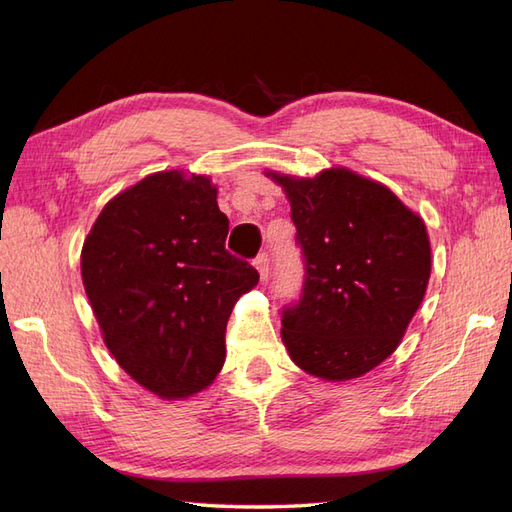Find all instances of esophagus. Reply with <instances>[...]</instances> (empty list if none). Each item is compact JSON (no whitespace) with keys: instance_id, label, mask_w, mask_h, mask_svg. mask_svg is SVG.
I'll return each mask as SVG.
<instances>
[{"instance_id":"1","label":"esophagus","mask_w":512,"mask_h":512,"mask_svg":"<svg viewBox=\"0 0 512 512\" xmlns=\"http://www.w3.org/2000/svg\"><path fill=\"white\" fill-rule=\"evenodd\" d=\"M254 267L258 269L262 280H267V277H269V256L267 254H258L256 260H254Z\"/></svg>"}]
</instances>
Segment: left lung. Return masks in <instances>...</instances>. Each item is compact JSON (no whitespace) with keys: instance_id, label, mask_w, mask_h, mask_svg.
<instances>
[{"instance_id":"obj_1","label":"left lung","mask_w":512,"mask_h":512,"mask_svg":"<svg viewBox=\"0 0 512 512\" xmlns=\"http://www.w3.org/2000/svg\"><path fill=\"white\" fill-rule=\"evenodd\" d=\"M265 175L290 200L305 256L303 297L282 316L290 359L329 382L361 378L397 350L423 303L427 226L386 185L344 166L312 179Z\"/></svg>"}]
</instances>
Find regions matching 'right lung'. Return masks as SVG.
<instances>
[{"instance_id":"1","label":"right lung","mask_w":512,"mask_h":512,"mask_svg":"<svg viewBox=\"0 0 512 512\" xmlns=\"http://www.w3.org/2000/svg\"><path fill=\"white\" fill-rule=\"evenodd\" d=\"M228 218L207 175L162 170L108 200L85 237L81 275L102 339L162 399L200 393L226 359V322L258 284L226 252Z\"/></svg>"}]
</instances>
